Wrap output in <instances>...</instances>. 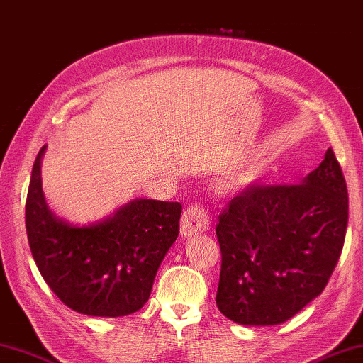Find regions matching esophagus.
Here are the masks:
<instances>
[{
  "label": "esophagus",
  "mask_w": 363,
  "mask_h": 363,
  "mask_svg": "<svg viewBox=\"0 0 363 363\" xmlns=\"http://www.w3.org/2000/svg\"><path fill=\"white\" fill-rule=\"evenodd\" d=\"M210 227V214L202 205L192 203L184 210L182 216V236H194L197 233L206 232Z\"/></svg>",
  "instance_id": "1"
}]
</instances>
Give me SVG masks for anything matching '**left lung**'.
Instances as JSON below:
<instances>
[{
  "mask_svg": "<svg viewBox=\"0 0 363 363\" xmlns=\"http://www.w3.org/2000/svg\"><path fill=\"white\" fill-rule=\"evenodd\" d=\"M218 219L220 313L244 326L290 320L321 294L343 249L347 189L334 150L301 184H249Z\"/></svg>",
  "mask_w": 363,
  "mask_h": 363,
  "instance_id": "obj_1",
  "label": "left lung"
}]
</instances>
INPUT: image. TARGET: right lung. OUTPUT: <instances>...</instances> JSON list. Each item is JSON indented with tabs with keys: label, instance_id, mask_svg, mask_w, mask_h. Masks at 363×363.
I'll return each instance as SVG.
<instances>
[{
	"label": "right lung",
	"instance_id": "1",
	"mask_svg": "<svg viewBox=\"0 0 363 363\" xmlns=\"http://www.w3.org/2000/svg\"><path fill=\"white\" fill-rule=\"evenodd\" d=\"M26 197V233L34 262L69 308L89 316H125L143 307L169 247L179 236L182 205L136 199L109 216L73 224L50 210L40 161Z\"/></svg>",
	"mask_w": 363,
	"mask_h": 363
}]
</instances>
